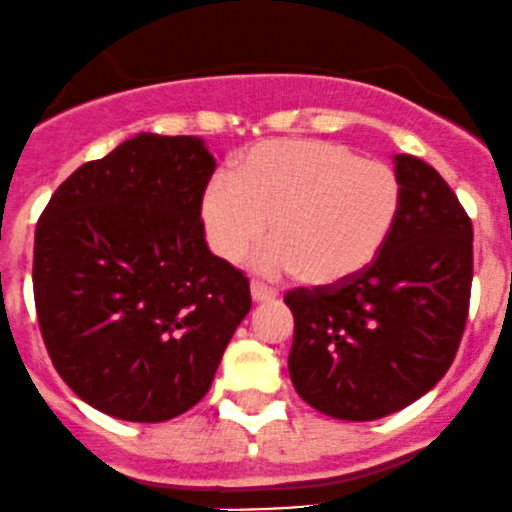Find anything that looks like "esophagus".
<instances>
[{
  "label": "esophagus",
  "mask_w": 512,
  "mask_h": 512,
  "mask_svg": "<svg viewBox=\"0 0 512 512\" xmlns=\"http://www.w3.org/2000/svg\"><path fill=\"white\" fill-rule=\"evenodd\" d=\"M250 292H252V299H255V302H270V299H275L277 294H280L277 289L262 285V282H252Z\"/></svg>",
  "instance_id": "34e87169"
}]
</instances>
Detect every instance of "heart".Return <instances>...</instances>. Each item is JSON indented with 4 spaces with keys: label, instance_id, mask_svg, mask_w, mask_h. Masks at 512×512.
I'll list each match as a JSON object with an SVG mask.
<instances>
[{
    "label": "heart",
    "instance_id": "obj_1",
    "mask_svg": "<svg viewBox=\"0 0 512 512\" xmlns=\"http://www.w3.org/2000/svg\"><path fill=\"white\" fill-rule=\"evenodd\" d=\"M401 210V183L381 160L317 138H272L232 165V180H210L200 198L205 237L218 257H255L267 275L299 272L317 287L364 272L389 240Z\"/></svg>",
    "mask_w": 512,
    "mask_h": 512
}]
</instances>
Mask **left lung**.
I'll list each match as a JSON object with an SVG mask.
<instances>
[{"mask_svg":"<svg viewBox=\"0 0 512 512\" xmlns=\"http://www.w3.org/2000/svg\"><path fill=\"white\" fill-rule=\"evenodd\" d=\"M401 210L389 240L347 282L285 294L289 379L312 409L374 421L406 409L453 364L468 319L473 225L436 168L394 156Z\"/></svg>","mask_w":512,"mask_h":512,"instance_id":"left-lung-1","label":"left lung"}]
</instances>
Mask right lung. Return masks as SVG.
I'll return each instance as SVG.
<instances>
[{"mask_svg": "<svg viewBox=\"0 0 512 512\" xmlns=\"http://www.w3.org/2000/svg\"><path fill=\"white\" fill-rule=\"evenodd\" d=\"M215 158L198 136L138 133L76 168L34 235L41 337L79 399L121 421L193 409L252 307L208 250L200 198Z\"/></svg>", "mask_w": 512, "mask_h": 512, "instance_id": "obj_1", "label": "right lung"}]
</instances>
